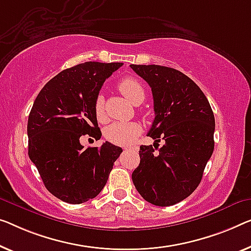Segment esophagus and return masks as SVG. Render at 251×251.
<instances>
[{
	"instance_id": "esophagus-1",
	"label": "esophagus",
	"mask_w": 251,
	"mask_h": 251,
	"mask_svg": "<svg viewBox=\"0 0 251 251\" xmlns=\"http://www.w3.org/2000/svg\"><path fill=\"white\" fill-rule=\"evenodd\" d=\"M125 150H128L129 151V150H134V148H125Z\"/></svg>"
}]
</instances>
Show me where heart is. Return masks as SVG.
Listing matches in <instances>:
<instances>
[{
    "label": "heart",
    "instance_id": "obj_1",
    "mask_svg": "<svg viewBox=\"0 0 251 251\" xmlns=\"http://www.w3.org/2000/svg\"><path fill=\"white\" fill-rule=\"evenodd\" d=\"M118 90L132 103H135L140 98H144L143 85L134 77H125L122 81H119ZM95 114L99 122H103L106 118V116H104V100L101 95H99L95 100ZM140 130V126L136 123H114L104 130V136L114 144L128 145L136 140Z\"/></svg>",
    "mask_w": 251,
    "mask_h": 251
}]
</instances>
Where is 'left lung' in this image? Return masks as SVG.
Returning <instances> with one entry per match:
<instances>
[{
	"mask_svg": "<svg viewBox=\"0 0 251 251\" xmlns=\"http://www.w3.org/2000/svg\"><path fill=\"white\" fill-rule=\"evenodd\" d=\"M149 83L154 121L148 136L158 142L140 147L141 161L132 174L140 195L156 206H170L200 185L214 150V114L200 87L180 71L161 65L130 64Z\"/></svg>",
	"mask_w": 251,
	"mask_h": 251,
	"instance_id": "obj_1",
	"label": "left lung"
}]
</instances>
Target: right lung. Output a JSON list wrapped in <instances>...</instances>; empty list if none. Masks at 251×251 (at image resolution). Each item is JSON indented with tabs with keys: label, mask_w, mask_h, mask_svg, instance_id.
I'll return each instance as SVG.
<instances>
[{
	"label": "right lung",
	"mask_w": 251,
	"mask_h": 251,
	"mask_svg": "<svg viewBox=\"0 0 251 251\" xmlns=\"http://www.w3.org/2000/svg\"><path fill=\"white\" fill-rule=\"evenodd\" d=\"M123 63L85 62L66 69L45 84L28 118V154L45 187L58 200L81 204L107 184L122 148L106 142L83 149L80 140H100L95 100L103 82Z\"/></svg>",
	"instance_id": "1"
}]
</instances>
